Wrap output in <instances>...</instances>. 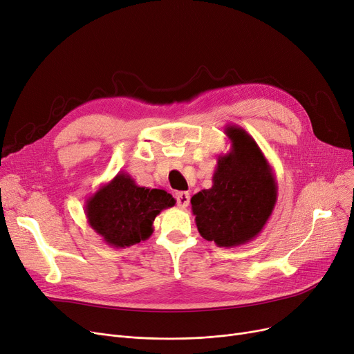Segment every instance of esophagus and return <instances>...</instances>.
I'll list each match as a JSON object with an SVG mask.
<instances>
[{"instance_id":"esophagus-1","label":"esophagus","mask_w":354,"mask_h":354,"mask_svg":"<svg viewBox=\"0 0 354 354\" xmlns=\"http://www.w3.org/2000/svg\"><path fill=\"white\" fill-rule=\"evenodd\" d=\"M176 200H177V206L184 209L190 203V194L187 192H178L176 193Z\"/></svg>"}]
</instances>
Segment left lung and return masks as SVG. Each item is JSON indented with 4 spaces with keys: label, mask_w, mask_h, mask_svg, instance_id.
<instances>
[{
    "label": "left lung",
    "mask_w": 354,
    "mask_h": 354,
    "mask_svg": "<svg viewBox=\"0 0 354 354\" xmlns=\"http://www.w3.org/2000/svg\"><path fill=\"white\" fill-rule=\"evenodd\" d=\"M230 149L217 157L213 186L192 197V210L201 238L221 248L255 239L271 217L278 198L272 167L249 133L227 125Z\"/></svg>",
    "instance_id": "left-lung-1"
}]
</instances>
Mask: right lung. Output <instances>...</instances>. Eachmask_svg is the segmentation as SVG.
<instances>
[{"label": "right lung", "mask_w": 354, "mask_h": 354, "mask_svg": "<svg viewBox=\"0 0 354 354\" xmlns=\"http://www.w3.org/2000/svg\"><path fill=\"white\" fill-rule=\"evenodd\" d=\"M174 205V197L165 190L137 186L129 174L118 173L86 200L85 213L106 245L122 249L147 241L154 218Z\"/></svg>", "instance_id": "right-lung-1"}]
</instances>
